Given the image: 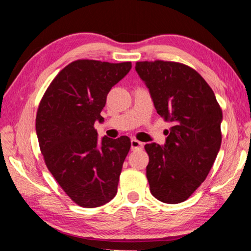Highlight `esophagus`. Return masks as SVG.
Instances as JSON below:
<instances>
[{
  "instance_id": "obj_1",
  "label": "esophagus",
  "mask_w": 251,
  "mask_h": 251,
  "mask_svg": "<svg viewBox=\"0 0 251 251\" xmlns=\"http://www.w3.org/2000/svg\"><path fill=\"white\" fill-rule=\"evenodd\" d=\"M130 146H131V150H133V151L142 150V148H143V143L137 141V139L133 138V139H131V141H130Z\"/></svg>"
}]
</instances>
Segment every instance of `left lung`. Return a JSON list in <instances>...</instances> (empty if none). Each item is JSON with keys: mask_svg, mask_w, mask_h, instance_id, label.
<instances>
[{"mask_svg": "<svg viewBox=\"0 0 251 251\" xmlns=\"http://www.w3.org/2000/svg\"><path fill=\"white\" fill-rule=\"evenodd\" d=\"M158 115L172 122L164 145L146 144V176L152 196L185 201L206 179L222 145L223 112L196 71L175 62H137Z\"/></svg>", "mask_w": 251, "mask_h": 251, "instance_id": "8db88e82", "label": "left lung"}]
</instances>
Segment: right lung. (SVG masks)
<instances>
[{"label": "right lung", "mask_w": 251, "mask_h": 251, "mask_svg": "<svg viewBox=\"0 0 251 251\" xmlns=\"http://www.w3.org/2000/svg\"><path fill=\"white\" fill-rule=\"evenodd\" d=\"M130 69V62L75 61L53 79L37 109L36 135L46 166L82 207L105 205L117 194L130 139L99 141L94 124L104 122L106 97Z\"/></svg>", "instance_id": "1"}]
</instances>
